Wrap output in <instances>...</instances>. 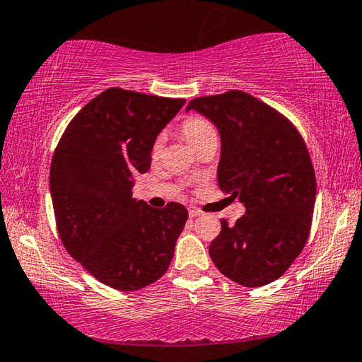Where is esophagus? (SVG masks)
Here are the masks:
<instances>
[{
    "label": "esophagus",
    "instance_id": "1",
    "mask_svg": "<svg viewBox=\"0 0 362 362\" xmlns=\"http://www.w3.org/2000/svg\"><path fill=\"white\" fill-rule=\"evenodd\" d=\"M200 215H202V211L198 210V208H195V206L188 208V216H190V218H197V216H200Z\"/></svg>",
    "mask_w": 362,
    "mask_h": 362
}]
</instances>
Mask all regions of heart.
<instances>
[{
    "instance_id": "b5f03b06",
    "label": "heart",
    "mask_w": 362,
    "mask_h": 362,
    "mask_svg": "<svg viewBox=\"0 0 362 362\" xmlns=\"http://www.w3.org/2000/svg\"><path fill=\"white\" fill-rule=\"evenodd\" d=\"M182 132L183 136H185V139L190 142V144L195 147L200 144L203 139H206L208 136L211 134H216L215 128L208 123L205 118H202V116H190V118H187L183 121L182 124ZM160 146H162V139H157L156 144H154V154H159L160 151Z\"/></svg>"
}]
</instances>
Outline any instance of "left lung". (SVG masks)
<instances>
[{
    "instance_id": "left-lung-1",
    "label": "left lung",
    "mask_w": 362,
    "mask_h": 362,
    "mask_svg": "<svg viewBox=\"0 0 362 362\" xmlns=\"http://www.w3.org/2000/svg\"><path fill=\"white\" fill-rule=\"evenodd\" d=\"M221 139L218 185L246 213L221 220L210 257L244 287L277 281L302 252L312 226L317 179L307 146L287 118L244 91L192 100Z\"/></svg>"
}]
</instances>
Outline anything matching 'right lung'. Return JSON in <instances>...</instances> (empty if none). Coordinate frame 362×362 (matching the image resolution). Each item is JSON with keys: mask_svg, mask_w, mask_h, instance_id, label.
I'll list each match as a JSON object with an SVG mask.
<instances>
[{"mask_svg": "<svg viewBox=\"0 0 362 362\" xmlns=\"http://www.w3.org/2000/svg\"><path fill=\"white\" fill-rule=\"evenodd\" d=\"M185 100L123 88L95 96L70 121L50 165V197L65 249L95 279L131 292L162 277L188 218L132 198L159 132Z\"/></svg>", "mask_w": 362, "mask_h": 362, "instance_id": "right-lung-1", "label": "right lung"}]
</instances>
